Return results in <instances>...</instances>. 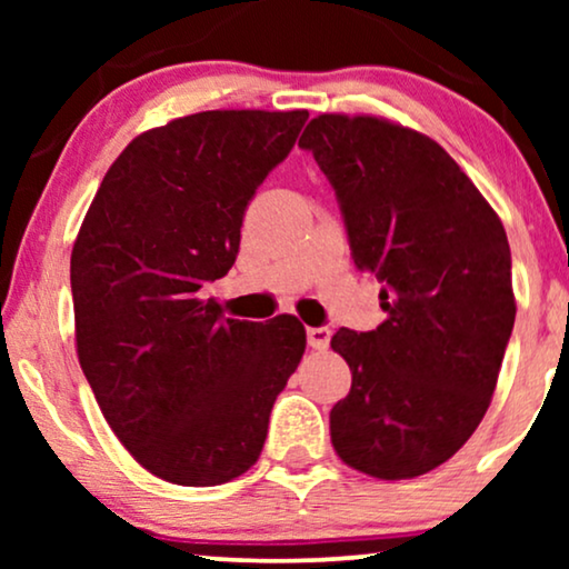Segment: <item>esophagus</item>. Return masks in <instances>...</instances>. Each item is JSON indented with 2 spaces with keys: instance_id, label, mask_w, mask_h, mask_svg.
I'll return each instance as SVG.
<instances>
[{
  "instance_id": "obj_1",
  "label": "esophagus",
  "mask_w": 569,
  "mask_h": 569,
  "mask_svg": "<svg viewBox=\"0 0 569 569\" xmlns=\"http://www.w3.org/2000/svg\"><path fill=\"white\" fill-rule=\"evenodd\" d=\"M308 333V345L313 349H326L331 341V329L329 326H310L306 331Z\"/></svg>"
}]
</instances>
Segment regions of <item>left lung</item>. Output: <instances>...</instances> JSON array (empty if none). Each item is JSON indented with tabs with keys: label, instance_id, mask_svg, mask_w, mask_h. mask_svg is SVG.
Here are the masks:
<instances>
[{
	"label": "left lung",
	"instance_id": "obj_1",
	"mask_svg": "<svg viewBox=\"0 0 569 569\" xmlns=\"http://www.w3.org/2000/svg\"><path fill=\"white\" fill-rule=\"evenodd\" d=\"M298 144L337 193L355 267L383 284L386 321L331 339L352 370L329 415L333 450L370 477H422L492 401L516 323L508 236L458 162L415 129L321 113Z\"/></svg>",
	"mask_w": 569,
	"mask_h": 569
}]
</instances>
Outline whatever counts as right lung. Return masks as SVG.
I'll return each instance as SVG.
<instances>
[{
    "mask_svg": "<svg viewBox=\"0 0 569 569\" xmlns=\"http://www.w3.org/2000/svg\"><path fill=\"white\" fill-rule=\"evenodd\" d=\"M308 111H204L129 142L72 248L77 357L106 422L154 477L217 487L259 461L306 352L295 316L222 318L248 201Z\"/></svg>",
    "mask_w": 569,
    "mask_h": 569,
    "instance_id": "obj_1",
    "label": "right lung"
}]
</instances>
